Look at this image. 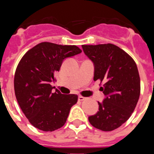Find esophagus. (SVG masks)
I'll return each instance as SVG.
<instances>
[{
	"instance_id": "esophagus-1",
	"label": "esophagus",
	"mask_w": 154,
	"mask_h": 154,
	"mask_svg": "<svg viewBox=\"0 0 154 154\" xmlns=\"http://www.w3.org/2000/svg\"><path fill=\"white\" fill-rule=\"evenodd\" d=\"M78 99H79V100H80V101H82V100H84V99H85V97H83V96H79Z\"/></svg>"
}]
</instances>
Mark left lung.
I'll return each instance as SVG.
<instances>
[{
  "label": "left lung",
  "instance_id": "1",
  "mask_svg": "<svg viewBox=\"0 0 154 154\" xmlns=\"http://www.w3.org/2000/svg\"><path fill=\"white\" fill-rule=\"evenodd\" d=\"M94 65V81L103 82L105 95L99 111L89 116L92 126L103 131L117 129L130 117L140 93L137 64L126 51L112 44L82 45Z\"/></svg>",
  "mask_w": 154,
  "mask_h": 154
}]
</instances>
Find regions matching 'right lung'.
I'll list each match as a JSON object with an SVG mask.
<instances>
[{"label":"right lung","instance_id":"add662e5","mask_svg":"<svg viewBox=\"0 0 154 154\" xmlns=\"http://www.w3.org/2000/svg\"><path fill=\"white\" fill-rule=\"evenodd\" d=\"M82 52L75 45L42 42L25 53L14 75V92L22 112L38 130L51 132L64 126L78 96L62 94L51 85L65 58Z\"/></svg>","mask_w":154,"mask_h":154}]
</instances>
